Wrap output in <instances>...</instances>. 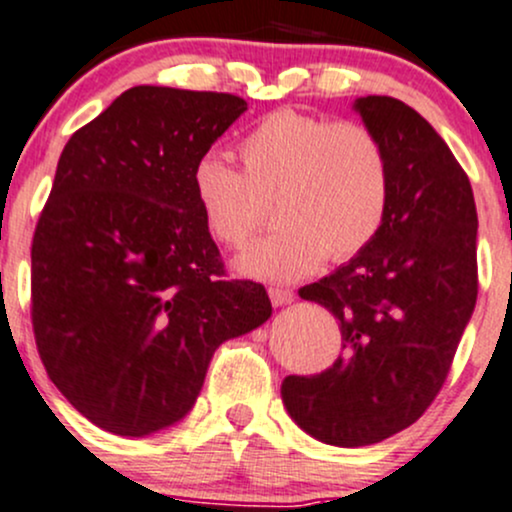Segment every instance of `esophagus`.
<instances>
[{"mask_svg":"<svg viewBox=\"0 0 512 512\" xmlns=\"http://www.w3.org/2000/svg\"><path fill=\"white\" fill-rule=\"evenodd\" d=\"M267 294L272 306H286V303H291V299H294V291L284 289V286H269Z\"/></svg>","mask_w":512,"mask_h":512,"instance_id":"1","label":"esophagus"}]
</instances>
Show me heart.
Wrapping results in <instances>:
<instances>
[{
  "mask_svg": "<svg viewBox=\"0 0 512 512\" xmlns=\"http://www.w3.org/2000/svg\"><path fill=\"white\" fill-rule=\"evenodd\" d=\"M243 172L216 153L199 157L192 192L218 245L243 250L267 223L279 226L238 260L240 272L294 282L328 257L345 262L374 243L391 204V157L362 121L279 109L240 138Z\"/></svg>",
  "mask_w": 512,
  "mask_h": 512,
  "instance_id": "b5f03b06",
  "label": "heart"
}]
</instances>
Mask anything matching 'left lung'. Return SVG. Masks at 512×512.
I'll list each match as a JSON object with an SVG mask.
<instances>
[{
  "label": "left lung",
  "instance_id": "1",
  "mask_svg": "<svg viewBox=\"0 0 512 512\" xmlns=\"http://www.w3.org/2000/svg\"><path fill=\"white\" fill-rule=\"evenodd\" d=\"M355 109L389 150V216L367 250L299 289L338 320L342 355L282 381L299 428L338 447L374 445L428 411L479 294V218L457 157L403 101L362 97Z\"/></svg>",
  "mask_w": 512,
  "mask_h": 512
}]
</instances>
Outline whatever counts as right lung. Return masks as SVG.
Segmentation results:
<instances>
[{
	"instance_id": "add662e5",
	"label": "right lung",
	"mask_w": 512,
	"mask_h": 512,
	"mask_svg": "<svg viewBox=\"0 0 512 512\" xmlns=\"http://www.w3.org/2000/svg\"><path fill=\"white\" fill-rule=\"evenodd\" d=\"M247 109L226 92L131 87L72 133L31 243V323L58 391L101 430L143 437L194 406L221 342L272 316L228 279L192 170Z\"/></svg>"
}]
</instances>
